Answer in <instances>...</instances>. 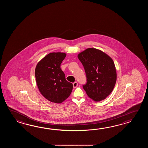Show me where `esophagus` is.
<instances>
[{
  "instance_id": "esophagus-1",
  "label": "esophagus",
  "mask_w": 148,
  "mask_h": 148,
  "mask_svg": "<svg viewBox=\"0 0 148 148\" xmlns=\"http://www.w3.org/2000/svg\"><path fill=\"white\" fill-rule=\"evenodd\" d=\"M78 83L77 82H73V88H76L77 86H78Z\"/></svg>"
}]
</instances>
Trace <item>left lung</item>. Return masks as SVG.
Listing matches in <instances>:
<instances>
[{"mask_svg": "<svg viewBox=\"0 0 148 148\" xmlns=\"http://www.w3.org/2000/svg\"><path fill=\"white\" fill-rule=\"evenodd\" d=\"M87 77L83 88L88 97L96 101L104 100L113 90L116 70L113 60L103 51L88 48L78 55Z\"/></svg>", "mask_w": 148, "mask_h": 148, "instance_id": "8db88e82", "label": "left lung"}]
</instances>
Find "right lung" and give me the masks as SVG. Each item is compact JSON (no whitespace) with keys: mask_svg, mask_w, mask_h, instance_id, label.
I'll use <instances>...</instances> for the list:
<instances>
[{"mask_svg":"<svg viewBox=\"0 0 148 148\" xmlns=\"http://www.w3.org/2000/svg\"><path fill=\"white\" fill-rule=\"evenodd\" d=\"M66 54L53 52L48 54L37 64L35 76L41 94L48 101L61 103L69 96L72 83L66 81L64 73L60 68Z\"/></svg>","mask_w":148,"mask_h":148,"instance_id":"right-lung-1","label":"right lung"}]
</instances>
